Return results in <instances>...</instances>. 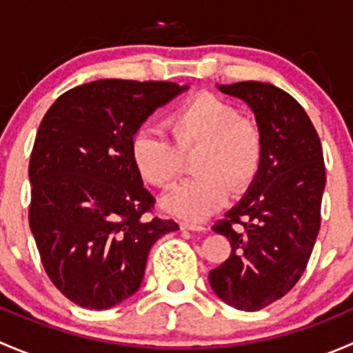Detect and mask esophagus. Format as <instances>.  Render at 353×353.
<instances>
[{
  "instance_id": "1",
  "label": "esophagus",
  "mask_w": 353,
  "mask_h": 353,
  "mask_svg": "<svg viewBox=\"0 0 353 353\" xmlns=\"http://www.w3.org/2000/svg\"><path fill=\"white\" fill-rule=\"evenodd\" d=\"M179 225L183 230H191V232H205L206 230L203 225H198V223H191V222H181Z\"/></svg>"
}]
</instances>
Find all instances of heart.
Returning a JSON list of instances; mask_svg holds the SVG:
<instances>
[{
    "label": "heart",
    "instance_id": "heart-1",
    "mask_svg": "<svg viewBox=\"0 0 353 353\" xmlns=\"http://www.w3.org/2000/svg\"><path fill=\"white\" fill-rule=\"evenodd\" d=\"M174 141L141 130L131 140V160L147 183L157 188L174 186L183 172L181 152L199 148L194 170L163 199L172 215L203 220L219 212L230 191L243 194L258 179L265 157V138L258 123L241 117L239 109L216 95H194L167 117Z\"/></svg>",
    "mask_w": 353,
    "mask_h": 353
}]
</instances>
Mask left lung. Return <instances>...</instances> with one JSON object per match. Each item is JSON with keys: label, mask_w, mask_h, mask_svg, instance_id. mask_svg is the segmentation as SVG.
Segmentation results:
<instances>
[{"label": "left lung", "mask_w": 353, "mask_h": 353, "mask_svg": "<svg viewBox=\"0 0 353 353\" xmlns=\"http://www.w3.org/2000/svg\"><path fill=\"white\" fill-rule=\"evenodd\" d=\"M216 87L252 109L265 157L254 184L213 225L232 249L208 279L223 302L259 311L292 290L311 258L326 184L323 148L305 110L282 88L261 81Z\"/></svg>", "instance_id": "left-lung-1"}]
</instances>
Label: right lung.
Masks as SVG:
<instances>
[{
  "label": "right lung",
  "instance_id": "right-lung-1",
  "mask_svg": "<svg viewBox=\"0 0 353 353\" xmlns=\"http://www.w3.org/2000/svg\"><path fill=\"white\" fill-rule=\"evenodd\" d=\"M172 81L97 80L49 108L32 148L28 223L46 273L80 307L109 309L141 285L157 239L155 198L131 160L147 117L184 92Z\"/></svg>",
  "mask_w": 353,
  "mask_h": 353
}]
</instances>
